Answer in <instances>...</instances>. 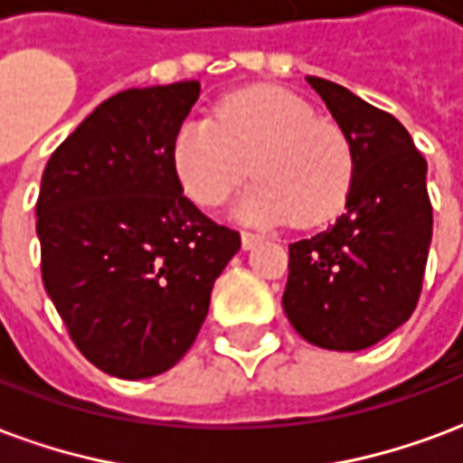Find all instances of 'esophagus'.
I'll use <instances>...</instances> for the list:
<instances>
[{
	"label": "esophagus",
	"mask_w": 463,
	"mask_h": 463,
	"mask_svg": "<svg viewBox=\"0 0 463 463\" xmlns=\"http://www.w3.org/2000/svg\"><path fill=\"white\" fill-rule=\"evenodd\" d=\"M259 241H261V234H254V232H241V246H244V249H254Z\"/></svg>",
	"instance_id": "1"
}]
</instances>
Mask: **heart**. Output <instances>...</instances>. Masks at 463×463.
<instances>
[{"label":"heart","mask_w":463,"mask_h":463,"mask_svg":"<svg viewBox=\"0 0 463 463\" xmlns=\"http://www.w3.org/2000/svg\"><path fill=\"white\" fill-rule=\"evenodd\" d=\"M172 162L202 207H217L249 177L239 209L273 224L316 227L338 214L355 177V147L333 120L281 89H251L222 100L212 120H187L175 135Z\"/></svg>","instance_id":"1"}]
</instances>
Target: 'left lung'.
<instances>
[{
  "label": "left lung",
  "instance_id": "1",
  "mask_svg": "<svg viewBox=\"0 0 463 463\" xmlns=\"http://www.w3.org/2000/svg\"><path fill=\"white\" fill-rule=\"evenodd\" d=\"M310 89L355 147V177L335 224L288 246L283 310L326 350H365L417 308L431 244L427 160L400 120L333 80Z\"/></svg>",
  "mask_w": 463,
  "mask_h": 463
}]
</instances>
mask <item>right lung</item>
<instances>
[{
    "instance_id": "1",
    "label": "right lung",
    "mask_w": 463,
    "mask_h": 463,
    "mask_svg": "<svg viewBox=\"0 0 463 463\" xmlns=\"http://www.w3.org/2000/svg\"><path fill=\"white\" fill-rule=\"evenodd\" d=\"M199 80L103 100L46 162L36 199L42 279L86 360L123 380L177 365L241 236L182 194L175 135Z\"/></svg>"
}]
</instances>
